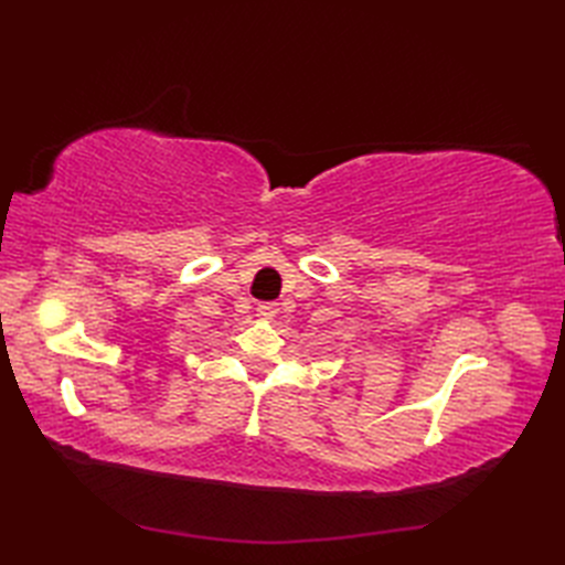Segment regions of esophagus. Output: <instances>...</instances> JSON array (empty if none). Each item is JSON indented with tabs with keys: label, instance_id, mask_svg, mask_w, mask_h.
I'll list each match as a JSON object with an SVG mask.
<instances>
[{
	"label": "esophagus",
	"instance_id": "obj_1",
	"mask_svg": "<svg viewBox=\"0 0 565 565\" xmlns=\"http://www.w3.org/2000/svg\"><path fill=\"white\" fill-rule=\"evenodd\" d=\"M278 313V303L276 301H268V303H259V309H256V316L262 320H273Z\"/></svg>",
	"mask_w": 565,
	"mask_h": 565
}]
</instances>
